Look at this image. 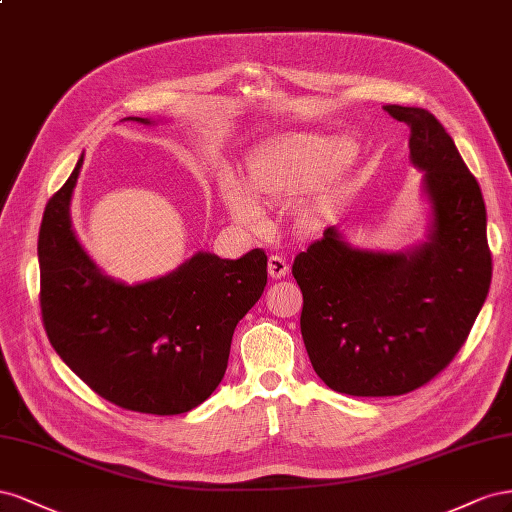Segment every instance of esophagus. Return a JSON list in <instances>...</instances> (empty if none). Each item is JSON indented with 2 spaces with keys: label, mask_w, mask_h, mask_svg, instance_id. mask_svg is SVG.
<instances>
[{
  "label": "esophagus",
  "mask_w": 512,
  "mask_h": 512,
  "mask_svg": "<svg viewBox=\"0 0 512 512\" xmlns=\"http://www.w3.org/2000/svg\"><path fill=\"white\" fill-rule=\"evenodd\" d=\"M268 272L272 279H283V276L289 272V264L287 259L281 255H270L268 259Z\"/></svg>",
  "instance_id": "34e87169"
}]
</instances>
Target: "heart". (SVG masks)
Here are the masks:
<instances>
[{
    "mask_svg": "<svg viewBox=\"0 0 512 512\" xmlns=\"http://www.w3.org/2000/svg\"><path fill=\"white\" fill-rule=\"evenodd\" d=\"M354 156L347 137L296 133L264 145L246 163V186L236 175H221V195L229 214L244 227L264 223L259 201L298 197L324 184Z\"/></svg>",
    "mask_w": 512,
    "mask_h": 512,
    "instance_id": "obj_1",
    "label": "heart"
}]
</instances>
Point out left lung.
<instances>
[{
	"instance_id": "obj_1",
	"label": "left lung",
	"mask_w": 512,
	"mask_h": 512,
	"mask_svg": "<svg viewBox=\"0 0 512 512\" xmlns=\"http://www.w3.org/2000/svg\"><path fill=\"white\" fill-rule=\"evenodd\" d=\"M384 109L410 126L433 210L429 242L364 251L328 227L291 268L313 369L352 397H399L431 382L463 347L491 285L485 201L455 141L427 109Z\"/></svg>"
}]
</instances>
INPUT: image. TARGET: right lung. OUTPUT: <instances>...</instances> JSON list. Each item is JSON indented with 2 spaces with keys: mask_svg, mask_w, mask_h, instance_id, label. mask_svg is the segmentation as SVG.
Instances as JSON below:
<instances>
[{
  "mask_svg": "<svg viewBox=\"0 0 512 512\" xmlns=\"http://www.w3.org/2000/svg\"><path fill=\"white\" fill-rule=\"evenodd\" d=\"M152 124L148 118H126ZM83 156L45 208L38 236L40 311L60 358L102 399L130 412H191L221 384L231 337L268 283V257L197 253L167 276L113 281L70 223Z\"/></svg>",
  "mask_w": 512,
  "mask_h": 512,
  "instance_id": "obj_1",
  "label": "right lung"
}]
</instances>
